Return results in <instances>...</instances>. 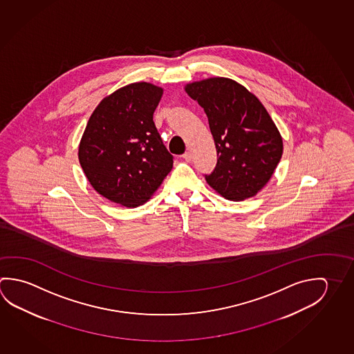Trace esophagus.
Segmentation results:
<instances>
[{
  "instance_id": "1",
  "label": "esophagus",
  "mask_w": 354,
  "mask_h": 354,
  "mask_svg": "<svg viewBox=\"0 0 354 354\" xmlns=\"http://www.w3.org/2000/svg\"><path fill=\"white\" fill-rule=\"evenodd\" d=\"M192 153H190V151H186V153L183 154V158L185 159L186 162H190V160H192Z\"/></svg>"
}]
</instances>
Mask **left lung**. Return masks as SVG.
Wrapping results in <instances>:
<instances>
[{"label": "left lung", "mask_w": 354, "mask_h": 354, "mask_svg": "<svg viewBox=\"0 0 354 354\" xmlns=\"http://www.w3.org/2000/svg\"><path fill=\"white\" fill-rule=\"evenodd\" d=\"M204 108L217 151L207 184L232 201L254 196L271 179L283 144L266 108L237 82L215 77L186 84Z\"/></svg>", "instance_id": "1"}]
</instances>
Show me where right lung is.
<instances>
[{
	"instance_id": "add662e5",
	"label": "right lung",
	"mask_w": 354,
	"mask_h": 354,
	"mask_svg": "<svg viewBox=\"0 0 354 354\" xmlns=\"http://www.w3.org/2000/svg\"><path fill=\"white\" fill-rule=\"evenodd\" d=\"M162 95L151 83H131L102 100L88 120L80 162L94 190L113 203L144 204L173 168L153 122Z\"/></svg>"
}]
</instances>
